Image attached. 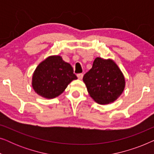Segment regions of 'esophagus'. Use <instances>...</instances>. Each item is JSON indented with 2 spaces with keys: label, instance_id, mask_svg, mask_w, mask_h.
<instances>
[{
  "label": "esophagus",
  "instance_id": "obj_1",
  "mask_svg": "<svg viewBox=\"0 0 154 154\" xmlns=\"http://www.w3.org/2000/svg\"><path fill=\"white\" fill-rule=\"evenodd\" d=\"M77 77H78V79H79L81 80L83 77V73H79V74H77Z\"/></svg>",
  "mask_w": 154,
  "mask_h": 154
}]
</instances>
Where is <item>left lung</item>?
<instances>
[{
	"label": "left lung",
	"mask_w": 154,
	"mask_h": 154,
	"mask_svg": "<svg viewBox=\"0 0 154 154\" xmlns=\"http://www.w3.org/2000/svg\"><path fill=\"white\" fill-rule=\"evenodd\" d=\"M83 80L90 97L100 104H107L116 100L125 85L123 73L110 59L97 57Z\"/></svg>",
	"instance_id": "1"
}]
</instances>
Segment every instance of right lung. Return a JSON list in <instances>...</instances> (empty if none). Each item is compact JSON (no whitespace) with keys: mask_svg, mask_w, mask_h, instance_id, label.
<instances>
[{"mask_svg":"<svg viewBox=\"0 0 154 154\" xmlns=\"http://www.w3.org/2000/svg\"><path fill=\"white\" fill-rule=\"evenodd\" d=\"M77 76L70 64L62 57L50 56L40 63L32 77V87L40 96L47 99L56 97Z\"/></svg>","mask_w":154,"mask_h":154,"instance_id":"1","label":"right lung"}]
</instances>
